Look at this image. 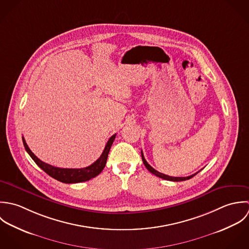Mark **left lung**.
<instances>
[{
	"instance_id": "1",
	"label": "left lung",
	"mask_w": 249,
	"mask_h": 249,
	"mask_svg": "<svg viewBox=\"0 0 249 249\" xmlns=\"http://www.w3.org/2000/svg\"><path fill=\"white\" fill-rule=\"evenodd\" d=\"M142 161H143V163H144V165L146 166V168L149 170L150 172L152 173V174H154V175H156V176H158V177H160V178H161V179H164V180H168V181H173V182H180V181H186V180H189V179H191V178H193L194 176H196L198 172H196V173H195V174H193V175H191V176H188V177H172V176H168V175H165V174H162V173H160V172H159V171H157L156 169H154L151 165H150L149 163L146 161V160H145V158H144V156H143V153H142Z\"/></svg>"
}]
</instances>
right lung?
Instances as JSON below:
<instances>
[{
	"instance_id": "add662e5",
	"label": "right lung",
	"mask_w": 249,
	"mask_h": 249,
	"mask_svg": "<svg viewBox=\"0 0 249 249\" xmlns=\"http://www.w3.org/2000/svg\"><path fill=\"white\" fill-rule=\"evenodd\" d=\"M115 136H116V134H114L113 136H111L109 138V140L107 141V142L105 146V149L103 151L102 155L100 156L99 159L96 161H94L92 164H90L89 166H87L84 168H60V167H55V166L48 164V163L40 160L29 148V146L26 143L25 139L24 138H22V139H23V143H24L25 149L31 156V158L35 160V162L43 171H45L48 175H50L51 177H53V179H55L59 182H62L65 184H73V183L86 182V181H89L91 178H94L97 175H99L106 165L107 155H108L109 149L113 143Z\"/></svg>"
}]
</instances>
